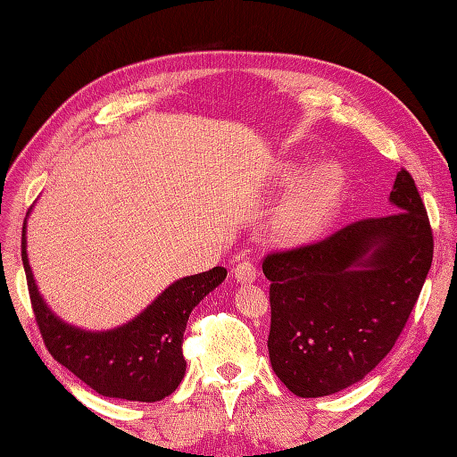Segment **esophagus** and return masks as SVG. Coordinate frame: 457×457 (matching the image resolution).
Returning a JSON list of instances; mask_svg holds the SVG:
<instances>
[{"label":"esophagus","instance_id":"1","mask_svg":"<svg viewBox=\"0 0 457 457\" xmlns=\"http://www.w3.org/2000/svg\"><path fill=\"white\" fill-rule=\"evenodd\" d=\"M234 277L237 278V283H241V285L255 283L257 269H255L253 263H249V261H241V263L236 265V269H234Z\"/></svg>","mask_w":457,"mask_h":457}]
</instances>
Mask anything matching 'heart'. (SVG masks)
<instances>
[{"instance_id":"obj_1","label":"heart","mask_w":457,"mask_h":457,"mask_svg":"<svg viewBox=\"0 0 457 457\" xmlns=\"http://www.w3.org/2000/svg\"><path fill=\"white\" fill-rule=\"evenodd\" d=\"M300 179V169L287 164L280 170V187H293ZM345 187L342 167L324 162L300 179L298 187L278 208L273 220L275 236L287 245H303L322 234Z\"/></svg>"}]
</instances>
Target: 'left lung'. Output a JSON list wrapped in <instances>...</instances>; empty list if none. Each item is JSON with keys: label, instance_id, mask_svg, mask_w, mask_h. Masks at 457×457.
Here are the masks:
<instances>
[{"label": "left lung", "instance_id": "8db88e82", "mask_svg": "<svg viewBox=\"0 0 457 457\" xmlns=\"http://www.w3.org/2000/svg\"><path fill=\"white\" fill-rule=\"evenodd\" d=\"M389 202V216L263 261L270 365L296 396H328L361 381L391 352L419 300L434 239L404 169Z\"/></svg>", "mask_w": 457, "mask_h": 457}]
</instances>
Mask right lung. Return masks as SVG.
Wrapping results in <instances>:
<instances>
[{"label":"right lung","mask_w":457,"mask_h":457,"mask_svg":"<svg viewBox=\"0 0 457 457\" xmlns=\"http://www.w3.org/2000/svg\"><path fill=\"white\" fill-rule=\"evenodd\" d=\"M27 218L21 259L48 353L96 393L110 399L157 403L177 391L187 371L182 337L188 316L204 296L223 283L228 270L213 267L206 273L174 280L129 322L92 332L58 318L38 293L27 257Z\"/></svg>","instance_id":"right-lung-1"}]
</instances>
